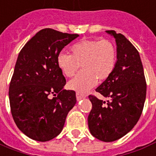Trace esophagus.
Masks as SVG:
<instances>
[{"instance_id": "1", "label": "esophagus", "mask_w": 156, "mask_h": 156, "mask_svg": "<svg viewBox=\"0 0 156 156\" xmlns=\"http://www.w3.org/2000/svg\"><path fill=\"white\" fill-rule=\"evenodd\" d=\"M86 96L84 95V94H81L80 93H76V99L77 101H80V100L83 99V98H85Z\"/></svg>"}]
</instances>
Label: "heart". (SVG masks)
I'll return each instance as SVG.
<instances>
[{
	"label": "heart",
	"mask_w": 156,
	"mask_h": 156,
	"mask_svg": "<svg viewBox=\"0 0 156 156\" xmlns=\"http://www.w3.org/2000/svg\"><path fill=\"white\" fill-rule=\"evenodd\" d=\"M72 55L60 52L57 63L63 74L72 76L68 88L78 93H85L98 83V79L104 80L112 74L117 62L115 45L108 39H88L80 41L71 47Z\"/></svg>",
	"instance_id": "obj_1"
}]
</instances>
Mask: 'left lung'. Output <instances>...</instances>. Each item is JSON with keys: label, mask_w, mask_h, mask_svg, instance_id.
I'll return each instance as SVG.
<instances>
[{"label": "left lung", "mask_w": 156, "mask_h": 156, "mask_svg": "<svg viewBox=\"0 0 156 156\" xmlns=\"http://www.w3.org/2000/svg\"><path fill=\"white\" fill-rule=\"evenodd\" d=\"M106 33L115 38L117 62L112 74L96 88L107 102L89 95L93 105L88 118L93 136L113 142L131 130L143 112L147 93L144 71L139 51L122 34Z\"/></svg>", "instance_id": "1"}]
</instances>
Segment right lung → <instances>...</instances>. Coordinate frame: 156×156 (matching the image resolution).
<instances>
[{"instance_id":"right-lung-1","label":"right lung","mask_w":156,"mask_h":156,"mask_svg":"<svg viewBox=\"0 0 156 156\" xmlns=\"http://www.w3.org/2000/svg\"><path fill=\"white\" fill-rule=\"evenodd\" d=\"M78 36L43 29L18 55L9 98L16 125L30 139L47 142L55 138L76 103L75 91L63 88L66 80L57 57Z\"/></svg>"}]
</instances>
